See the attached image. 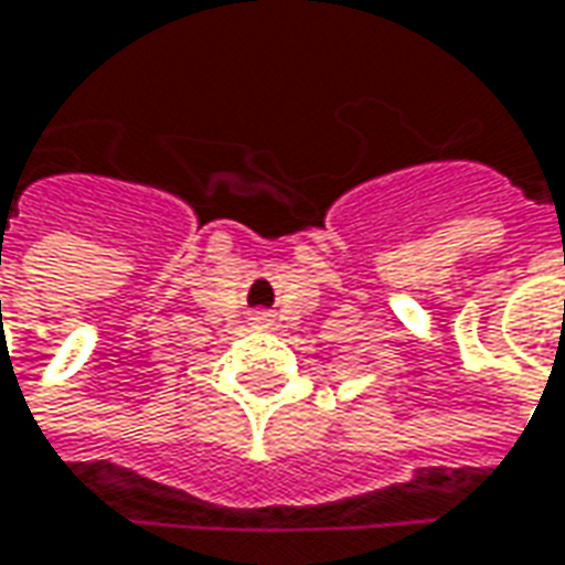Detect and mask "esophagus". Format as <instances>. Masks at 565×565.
I'll list each match as a JSON object with an SVG mask.
<instances>
[{"label":"esophagus","mask_w":565,"mask_h":565,"mask_svg":"<svg viewBox=\"0 0 565 565\" xmlns=\"http://www.w3.org/2000/svg\"><path fill=\"white\" fill-rule=\"evenodd\" d=\"M259 321H263V318H259Z\"/></svg>","instance_id":"34e87169"}]
</instances>
